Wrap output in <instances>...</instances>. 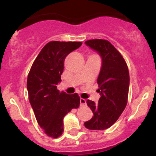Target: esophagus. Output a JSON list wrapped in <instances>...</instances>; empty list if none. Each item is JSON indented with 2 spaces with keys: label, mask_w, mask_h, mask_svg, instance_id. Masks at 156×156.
<instances>
[{
  "label": "esophagus",
  "mask_w": 156,
  "mask_h": 156,
  "mask_svg": "<svg viewBox=\"0 0 156 156\" xmlns=\"http://www.w3.org/2000/svg\"><path fill=\"white\" fill-rule=\"evenodd\" d=\"M80 103H81V106H84L87 105V101H86L85 99L81 98L80 99Z\"/></svg>",
  "instance_id": "obj_1"
}]
</instances>
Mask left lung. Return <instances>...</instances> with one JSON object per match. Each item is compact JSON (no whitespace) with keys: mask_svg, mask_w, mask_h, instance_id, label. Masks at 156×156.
I'll return each instance as SVG.
<instances>
[{"mask_svg":"<svg viewBox=\"0 0 156 156\" xmlns=\"http://www.w3.org/2000/svg\"><path fill=\"white\" fill-rule=\"evenodd\" d=\"M85 44L98 53L102 66L97 78L100 98L97 103L87 100L94 116L84 123L89 130H106L119 119L127 103L130 76L125 59L109 41L94 39Z\"/></svg>","mask_w":156,"mask_h":156,"instance_id":"left-lung-1","label":"left lung"}]
</instances>
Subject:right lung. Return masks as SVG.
Masks as SVG:
<instances>
[{
	"label": "right lung",
	"instance_id": "right-lung-1",
	"mask_svg": "<svg viewBox=\"0 0 156 156\" xmlns=\"http://www.w3.org/2000/svg\"><path fill=\"white\" fill-rule=\"evenodd\" d=\"M81 42L50 41L41 50L33 62L27 79V90L36 120L50 137L63 132V118L72 108H78V94L59 92L64 61L67 55L81 46Z\"/></svg>",
	"mask_w": 156,
	"mask_h": 156
}]
</instances>
